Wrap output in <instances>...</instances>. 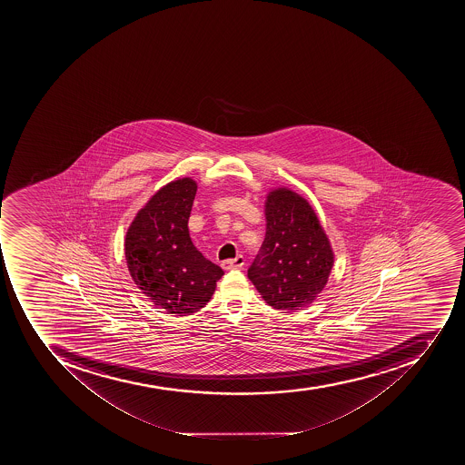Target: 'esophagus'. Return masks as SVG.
<instances>
[{
  "instance_id": "obj_1",
  "label": "esophagus",
  "mask_w": 465,
  "mask_h": 465,
  "mask_svg": "<svg viewBox=\"0 0 465 465\" xmlns=\"http://www.w3.org/2000/svg\"><path fill=\"white\" fill-rule=\"evenodd\" d=\"M245 259L242 254H238L235 259L223 260V269H240V267L244 266Z\"/></svg>"
}]
</instances>
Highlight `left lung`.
<instances>
[{"mask_svg": "<svg viewBox=\"0 0 465 465\" xmlns=\"http://www.w3.org/2000/svg\"><path fill=\"white\" fill-rule=\"evenodd\" d=\"M331 267L333 252L312 205L288 189L272 192L264 242L247 272L260 295L276 310H301L322 292Z\"/></svg>", "mask_w": 465, "mask_h": 465, "instance_id": "left-lung-1", "label": "left lung"}]
</instances>
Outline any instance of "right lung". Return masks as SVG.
I'll list each match as a JSON object with an SVG mask.
<instances>
[{
	"label": "right lung",
	"mask_w": 465,
	"mask_h": 465,
	"mask_svg": "<svg viewBox=\"0 0 465 465\" xmlns=\"http://www.w3.org/2000/svg\"><path fill=\"white\" fill-rule=\"evenodd\" d=\"M196 191L189 177L165 184L139 211L124 240L132 279L169 314L191 315L205 307L223 274L189 234Z\"/></svg>",
	"instance_id": "1"
}]
</instances>
